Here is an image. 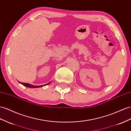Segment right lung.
Listing matches in <instances>:
<instances>
[{"mask_svg": "<svg viewBox=\"0 0 131 131\" xmlns=\"http://www.w3.org/2000/svg\"><path fill=\"white\" fill-rule=\"evenodd\" d=\"M19 83H21V84L23 85H24V86H26V87H28V88H41V87H42L43 86H45V85H48L50 83V82L46 83V84L45 85H40V86H34V85H31L30 84H29V83H23V82H19Z\"/></svg>", "mask_w": 131, "mask_h": 131, "instance_id": "obj_1", "label": "right lung"}]
</instances>
